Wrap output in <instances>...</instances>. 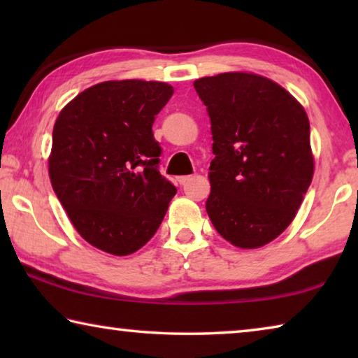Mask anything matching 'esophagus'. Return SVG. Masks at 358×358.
<instances>
[{
	"instance_id": "34e87169",
	"label": "esophagus",
	"mask_w": 358,
	"mask_h": 358,
	"mask_svg": "<svg viewBox=\"0 0 358 358\" xmlns=\"http://www.w3.org/2000/svg\"><path fill=\"white\" fill-rule=\"evenodd\" d=\"M192 177H191V175H183V177H178L177 178V181H178V183L180 185H186L187 183V181H189Z\"/></svg>"
}]
</instances>
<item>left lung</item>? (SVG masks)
Instances as JSON below:
<instances>
[{"label": "left lung", "instance_id": "obj_1", "mask_svg": "<svg viewBox=\"0 0 358 358\" xmlns=\"http://www.w3.org/2000/svg\"><path fill=\"white\" fill-rule=\"evenodd\" d=\"M194 88L213 136L210 220L243 250L270 243L292 222L313 180L305 108L273 80L246 72L199 78Z\"/></svg>", "mask_w": 358, "mask_h": 358}]
</instances>
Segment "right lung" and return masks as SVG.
<instances>
[{
	"instance_id": "right-lung-1",
	"label": "right lung",
	"mask_w": 358,
	"mask_h": 358,
	"mask_svg": "<svg viewBox=\"0 0 358 358\" xmlns=\"http://www.w3.org/2000/svg\"><path fill=\"white\" fill-rule=\"evenodd\" d=\"M173 88L102 82L76 96L53 126L48 173L58 201L90 245L128 256L147 243L177 194L159 173L153 123Z\"/></svg>"
}]
</instances>
